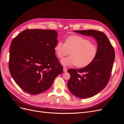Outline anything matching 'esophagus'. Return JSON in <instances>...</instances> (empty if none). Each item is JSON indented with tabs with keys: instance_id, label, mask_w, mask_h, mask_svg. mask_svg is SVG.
<instances>
[{
	"instance_id": "esophagus-1",
	"label": "esophagus",
	"mask_w": 124,
	"mask_h": 124,
	"mask_svg": "<svg viewBox=\"0 0 124 124\" xmlns=\"http://www.w3.org/2000/svg\"><path fill=\"white\" fill-rule=\"evenodd\" d=\"M63 72H67V68H66V67H63Z\"/></svg>"
}]
</instances>
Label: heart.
<instances>
[{"mask_svg": "<svg viewBox=\"0 0 124 124\" xmlns=\"http://www.w3.org/2000/svg\"><path fill=\"white\" fill-rule=\"evenodd\" d=\"M57 57L62 59L68 55L70 56L61 61L65 66L76 65L77 67H84L92 63L98 54L97 45L91 42L85 37L79 35H72L65 39V43L59 41L54 47Z\"/></svg>", "mask_w": 124, "mask_h": 124, "instance_id": "b5f03b06", "label": "heart"}]
</instances>
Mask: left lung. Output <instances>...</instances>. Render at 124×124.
I'll return each mask as SVG.
<instances>
[{"label":"left lung","mask_w":124,"mask_h":124,"mask_svg":"<svg viewBox=\"0 0 124 124\" xmlns=\"http://www.w3.org/2000/svg\"><path fill=\"white\" fill-rule=\"evenodd\" d=\"M95 38L98 54L92 63L80 69H69L70 78L67 83L70 92L80 98H87L99 93L108 83L115 59L114 48L102 31L89 29L73 31Z\"/></svg>","instance_id":"8db88e82"}]
</instances>
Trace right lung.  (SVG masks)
<instances>
[{"label":"right lung","mask_w":124,"mask_h":124,"mask_svg":"<svg viewBox=\"0 0 124 124\" xmlns=\"http://www.w3.org/2000/svg\"><path fill=\"white\" fill-rule=\"evenodd\" d=\"M57 32L50 29H26L13 39L9 68L14 81L32 95L46 91L63 67L55 54Z\"/></svg>","instance_id":"obj_1"}]
</instances>
